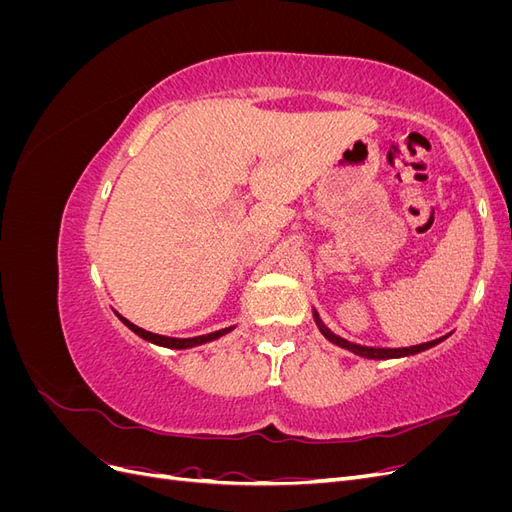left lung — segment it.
<instances>
[{
	"mask_svg": "<svg viewBox=\"0 0 512 512\" xmlns=\"http://www.w3.org/2000/svg\"><path fill=\"white\" fill-rule=\"evenodd\" d=\"M314 318H316V324H318L320 333H322L324 337H327L329 342H333V344L339 346V348H346V350H350V352H354V354H359V356H363V359H399V356L418 354V352H423V350H427V348L438 346L440 342H444V339H446V335H444V337H440V339H433V342H425V344L410 346V348H371V346L352 344V342H348V339L335 335L329 327H324V322L320 320V316H318L316 312H314Z\"/></svg>",
	"mask_w": 512,
	"mask_h": 512,
	"instance_id": "obj_1",
	"label": "left lung"
}]
</instances>
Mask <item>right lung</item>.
Here are the masks:
<instances>
[{"instance_id": "1", "label": "right lung", "mask_w": 512, "mask_h": 512, "mask_svg": "<svg viewBox=\"0 0 512 512\" xmlns=\"http://www.w3.org/2000/svg\"><path fill=\"white\" fill-rule=\"evenodd\" d=\"M119 316V314H117ZM121 322L126 324V327L130 331H134L138 337L147 339V342L151 344H158V346H164V348H175V350H183V348H194V346H200V344H207V342H213V339H218L226 333H230L235 327H228V329H220L215 333H207V335H198V337H185V339H179V337H166V335H158V333H149L141 327H136V324H132L130 320H126L123 316H119Z\"/></svg>"}]
</instances>
